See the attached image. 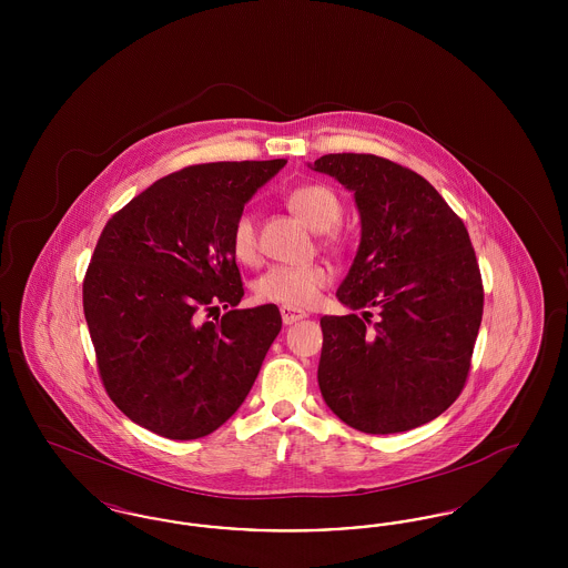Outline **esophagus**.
<instances>
[{
  "instance_id": "34e87169",
  "label": "esophagus",
  "mask_w": 568,
  "mask_h": 568,
  "mask_svg": "<svg viewBox=\"0 0 568 568\" xmlns=\"http://www.w3.org/2000/svg\"><path fill=\"white\" fill-rule=\"evenodd\" d=\"M306 317V313L304 311H300V308H294V306H281V320H283V324L292 325L300 322V320H304Z\"/></svg>"
}]
</instances>
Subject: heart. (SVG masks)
Segmentation results:
<instances>
[{"label": "heart", "instance_id": "b5f03b06", "mask_svg": "<svg viewBox=\"0 0 568 568\" xmlns=\"http://www.w3.org/2000/svg\"><path fill=\"white\" fill-rule=\"evenodd\" d=\"M285 202L308 227L324 232L327 246L343 244L341 232L334 227L343 216V202L332 187L324 183H302L287 193ZM230 248L241 264L253 266L260 262V239L253 215L243 213L236 216L230 232ZM329 283L332 271L322 262L302 266H272L255 281L253 292L262 302L302 308L315 304Z\"/></svg>", "mask_w": 568, "mask_h": 568}]
</instances>
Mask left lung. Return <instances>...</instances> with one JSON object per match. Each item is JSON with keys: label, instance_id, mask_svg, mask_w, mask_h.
I'll use <instances>...</instances> for the list:
<instances>
[{"label": "left lung", "instance_id": "1", "mask_svg": "<svg viewBox=\"0 0 568 568\" xmlns=\"http://www.w3.org/2000/svg\"><path fill=\"white\" fill-rule=\"evenodd\" d=\"M313 168L352 190L362 216V243L336 296L364 313L322 317L325 405L359 433L413 430L456 403L470 371L484 283L468 230L400 163L329 153Z\"/></svg>", "mask_w": 568, "mask_h": 568}]
</instances>
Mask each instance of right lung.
<instances>
[{"mask_svg": "<svg viewBox=\"0 0 568 568\" xmlns=\"http://www.w3.org/2000/svg\"><path fill=\"white\" fill-rule=\"evenodd\" d=\"M285 160L195 163L155 181L104 225L82 308L110 400L172 440L215 433L281 332L276 304L236 308L230 232ZM219 307L226 313L206 323Z\"/></svg>", "mask_w": 568, "mask_h": 568, "instance_id": "1", "label": "right lung"}]
</instances>
